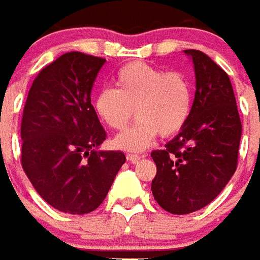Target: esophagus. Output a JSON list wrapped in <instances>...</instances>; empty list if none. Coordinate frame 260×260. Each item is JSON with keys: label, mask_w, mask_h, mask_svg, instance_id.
<instances>
[{"label": "esophagus", "mask_w": 260, "mask_h": 260, "mask_svg": "<svg viewBox=\"0 0 260 260\" xmlns=\"http://www.w3.org/2000/svg\"><path fill=\"white\" fill-rule=\"evenodd\" d=\"M126 158H128V161H131V163H138L142 157L139 154H135V153H128Z\"/></svg>", "instance_id": "1"}]
</instances>
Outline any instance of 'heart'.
Segmentation results:
<instances>
[{
  "mask_svg": "<svg viewBox=\"0 0 260 260\" xmlns=\"http://www.w3.org/2000/svg\"><path fill=\"white\" fill-rule=\"evenodd\" d=\"M117 89L106 87L97 93L94 110L111 129L128 125L135 108L136 121L115 138V146L141 152L156 136H171L184 128L192 107V86L185 75L164 72L143 62L122 67L115 75Z\"/></svg>",
  "mask_w": 260,
  "mask_h": 260,
  "instance_id": "b5f03b06",
  "label": "heart"
}]
</instances>
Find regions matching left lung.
<instances>
[{
  "instance_id": "8db88e82",
  "label": "left lung",
  "mask_w": 260,
  "mask_h": 260,
  "mask_svg": "<svg viewBox=\"0 0 260 260\" xmlns=\"http://www.w3.org/2000/svg\"><path fill=\"white\" fill-rule=\"evenodd\" d=\"M196 91L189 118L164 150L152 152L157 174L152 193L166 212L188 214L207 206L237 170L242 125L229 75L198 50Z\"/></svg>"
}]
</instances>
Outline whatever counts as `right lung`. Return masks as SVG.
<instances>
[{"label": "right lung", "instance_id": "1", "mask_svg": "<svg viewBox=\"0 0 260 260\" xmlns=\"http://www.w3.org/2000/svg\"><path fill=\"white\" fill-rule=\"evenodd\" d=\"M106 62L71 51L43 68L26 99L20 136L22 167L50 206L69 214L96 210L125 154L100 150L106 131L90 93Z\"/></svg>", "mask_w": 260, "mask_h": 260}]
</instances>
